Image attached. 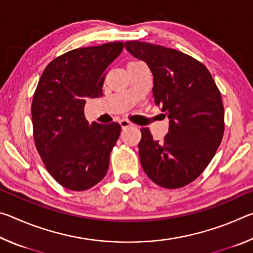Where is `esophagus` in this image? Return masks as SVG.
Wrapping results in <instances>:
<instances>
[{
    "label": "esophagus",
    "instance_id": "obj_1",
    "mask_svg": "<svg viewBox=\"0 0 253 253\" xmlns=\"http://www.w3.org/2000/svg\"><path fill=\"white\" fill-rule=\"evenodd\" d=\"M119 124H121L122 128H128L132 126V124L129 121H127V119H122V121L119 122Z\"/></svg>",
    "mask_w": 253,
    "mask_h": 253
}]
</instances>
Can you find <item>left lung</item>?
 I'll return each instance as SVG.
<instances>
[{
  "instance_id": "obj_1",
  "label": "left lung",
  "mask_w": 253,
  "mask_h": 253,
  "mask_svg": "<svg viewBox=\"0 0 253 253\" xmlns=\"http://www.w3.org/2000/svg\"><path fill=\"white\" fill-rule=\"evenodd\" d=\"M125 48L147 63L154 76V101L169 118L162 140L140 128L144 172L164 188L185 186L207 169L223 138L221 92L208 68L191 55L136 40L125 42Z\"/></svg>"
}]
</instances>
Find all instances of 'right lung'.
<instances>
[{
    "mask_svg": "<svg viewBox=\"0 0 253 253\" xmlns=\"http://www.w3.org/2000/svg\"><path fill=\"white\" fill-rule=\"evenodd\" d=\"M123 48V42H109L68 51L45 67L34 91L36 148L51 176L68 190H88L108 170L122 127L89 124L84 108L87 98L102 96L107 71Z\"/></svg>",
    "mask_w": 253,
    "mask_h": 253,
    "instance_id": "obj_1",
    "label": "right lung"
}]
</instances>
